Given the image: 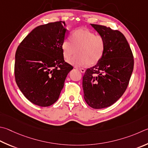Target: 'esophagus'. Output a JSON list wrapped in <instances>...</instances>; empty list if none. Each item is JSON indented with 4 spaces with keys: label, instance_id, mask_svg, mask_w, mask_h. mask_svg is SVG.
<instances>
[{
    "label": "esophagus",
    "instance_id": "esophagus-1",
    "mask_svg": "<svg viewBox=\"0 0 148 148\" xmlns=\"http://www.w3.org/2000/svg\"><path fill=\"white\" fill-rule=\"evenodd\" d=\"M78 70L79 71H80V72H81L82 73H84V72H85V69H83V68H79V69H78Z\"/></svg>",
    "mask_w": 148,
    "mask_h": 148
}]
</instances>
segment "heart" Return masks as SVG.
<instances>
[{
    "instance_id": "b5f03b06",
    "label": "heart",
    "mask_w": 148,
    "mask_h": 148,
    "mask_svg": "<svg viewBox=\"0 0 148 148\" xmlns=\"http://www.w3.org/2000/svg\"><path fill=\"white\" fill-rule=\"evenodd\" d=\"M106 39L87 29H76L71 32V40L65 39L61 45L63 57L69 60L76 51L77 54L70 61L76 66L95 65L104 54Z\"/></svg>"
}]
</instances>
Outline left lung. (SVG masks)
I'll list each match as a JSON object with an SVG mask.
<instances>
[{"mask_svg":"<svg viewBox=\"0 0 148 148\" xmlns=\"http://www.w3.org/2000/svg\"><path fill=\"white\" fill-rule=\"evenodd\" d=\"M106 39V50L100 61L87 69L83 77L84 99L94 109L111 106L123 95L133 71L132 51L119 30L90 24Z\"/></svg>","mask_w":148,"mask_h":148,"instance_id":"obj_1","label":"left lung"}]
</instances>
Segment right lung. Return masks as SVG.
Here are the masks:
<instances>
[{"instance_id":"add662e5","label":"right lung","mask_w":148,"mask_h":148,"mask_svg":"<svg viewBox=\"0 0 148 148\" xmlns=\"http://www.w3.org/2000/svg\"><path fill=\"white\" fill-rule=\"evenodd\" d=\"M63 21L34 28L15 53V78L24 96L37 106H50L58 100L73 66L64 60L61 45L68 31Z\"/></svg>"}]
</instances>
